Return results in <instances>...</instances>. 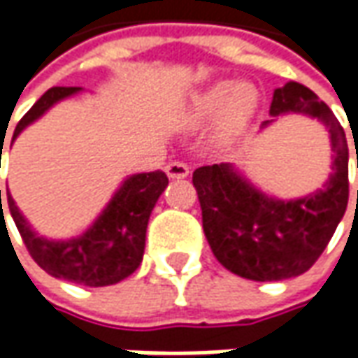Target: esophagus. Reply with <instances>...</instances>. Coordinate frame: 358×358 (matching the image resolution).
Masks as SVG:
<instances>
[{
    "label": "esophagus",
    "instance_id": "esophagus-1",
    "mask_svg": "<svg viewBox=\"0 0 358 358\" xmlns=\"http://www.w3.org/2000/svg\"><path fill=\"white\" fill-rule=\"evenodd\" d=\"M165 171H167V175L171 179H185L187 175H189V167H187L185 163H181V161H173V163H169L165 167Z\"/></svg>",
    "mask_w": 358,
    "mask_h": 358
}]
</instances>
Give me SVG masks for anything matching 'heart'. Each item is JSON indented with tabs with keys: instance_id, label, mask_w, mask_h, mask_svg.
Segmentation results:
<instances>
[{
	"instance_id": "1",
	"label": "heart",
	"mask_w": 358,
	"mask_h": 358,
	"mask_svg": "<svg viewBox=\"0 0 358 358\" xmlns=\"http://www.w3.org/2000/svg\"><path fill=\"white\" fill-rule=\"evenodd\" d=\"M259 107V91L253 83L215 81L193 93L179 111V123L199 129L213 121L215 141L229 143L251 123Z\"/></svg>"
}]
</instances>
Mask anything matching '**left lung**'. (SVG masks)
I'll list each match as a JSON object with an SVG mask.
<instances>
[{
    "instance_id": "left-lung-1",
    "label": "left lung",
    "mask_w": 358,
    "mask_h": 358,
    "mask_svg": "<svg viewBox=\"0 0 358 358\" xmlns=\"http://www.w3.org/2000/svg\"><path fill=\"white\" fill-rule=\"evenodd\" d=\"M267 129L282 115L317 119L329 131L333 163L323 187L295 199L267 195L233 163L193 173L203 231L217 261L251 281H282L313 267L347 211L349 145L333 111L309 87L289 81L275 90Z\"/></svg>"
}]
</instances>
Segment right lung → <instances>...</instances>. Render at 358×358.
<instances>
[{"label":"right lung","mask_w":358,"mask_h":358,"mask_svg":"<svg viewBox=\"0 0 358 358\" xmlns=\"http://www.w3.org/2000/svg\"><path fill=\"white\" fill-rule=\"evenodd\" d=\"M81 91L83 87H51L45 91L17 123L11 145L29 125L43 117L53 105ZM167 185L169 179L163 171L135 173L125 177L90 227L81 235L69 239H49L45 235H39L21 213L9 191L7 205L27 251L45 273L76 285L107 287L123 281L141 265L149 217Z\"/></svg>","instance_id":"right-lung-1"}]
</instances>
